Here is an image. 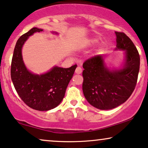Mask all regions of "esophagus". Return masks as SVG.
<instances>
[{
    "instance_id": "1",
    "label": "esophagus",
    "mask_w": 148,
    "mask_h": 148,
    "mask_svg": "<svg viewBox=\"0 0 148 148\" xmlns=\"http://www.w3.org/2000/svg\"><path fill=\"white\" fill-rule=\"evenodd\" d=\"M75 73L77 74H81L82 73V69L80 66H77L75 70Z\"/></svg>"
}]
</instances>
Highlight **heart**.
Masks as SVG:
<instances>
[{
  "label": "heart",
  "mask_w": 148,
  "mask_h": 148,
  "mask_svg": "<svg viewBox=\"0 0 148 148\" xmlns=\"http://www.w3.org/2000/svg\"><path fill=\"white\" fill-rule=\"evenodd\" d=\"M90 43H95V40H90Z\"/></svg>",
  "instance_id": "b5f03b06"
}]
</instances>
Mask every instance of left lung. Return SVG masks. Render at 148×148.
<instances>
[{"label":"left lung","mask_w":148,"mask_h":148,"mask_svg":"<svg viewBox=\"0 0 148 148\" xmlns=\"http://www.w3.org/2000/svg\"><path fill=\"white\" fill-rule=\"evenodd\" d=\"M116 49L126 50V62L122 69L110 71L105 66L102 55H97L83 64L84 97L93 107L112 109L130 97L137 84L140 57L135 45L125 33L115 32Z\"/></svg>","instance_id":"8db88e82"}]
</instances>
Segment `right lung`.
<instances>
[{
    "label": "right lung",
    "mask_w": 148,
    "mask_h": 148,
    "mask_svg": "<svg viewBox=\"0 0 148 148\" xmlns=\"http://www.w3.org/2000/svg\"><path fill=\"white\" fill-rule=\"evenodd\" d=\"M42 29L32 28L20 36L15 45L11 65V77L19 97L30 108L47 111L62 101L77 64L64 69L55 66L47 73L38 75L26 69L22 56V47L28 36Z\"/></svg>",
    "instance_id": "obj_1"
}]
</instances>
